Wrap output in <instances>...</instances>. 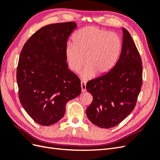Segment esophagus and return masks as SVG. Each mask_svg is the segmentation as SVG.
<instances>
[{
	"label": "esophagus",
	"mask_w": 160,
	"mask_h": 160,
	"mask_svg": "<svg viewBox=\"0 0 160 160\" xmlns=\"http://www.w3.org/2000/svg\"><path fill=\"white\" fill-rule=\"evenodd\" d=\"M81 86L82 92H85L86 91V82H85L83 81H81Z\"/></svg>",
	"instance_id": "34e87169"
}]
</instances>
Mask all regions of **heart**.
<instances>
[{
  "label": "heart",
  "instance_id": "b5f03b06",
  "mask_svg": "<svg viewBox=\"0 0 160 160\" xmlns=\"http://www.w3.org/2000/svg\"><path fill=\"white\" fill-rule=\"evenodd\" d=\"M73 44L65 47V57L69 68L81 71L82 78L88 79L109 72L117 62L122 49V38L117 33L95 27H87L75 32Z\"/></svg>",
  "mask_w": 160,
  "mask_h": 160
}]
</instances>
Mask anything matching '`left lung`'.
<instances>
[{"mask_svg": "<svg viewBox=\"0 0 160 160\" xmlns=\"http://www.w3.org/2000/svg\"><path fill=\"white\" fill-rule=\"evenodd\" d=\"M120 57L112 69L87 83L93 101L86 110L91 122L108 129L120 123L133 110L142 84V63L129 32L122 28Z\"/></svg>", "mask_w": 160, "mask_h": 160, "instance_id": "1", "label": "left lung"}]
</instances>
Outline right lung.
Wrapping results in <instances>:
<instances>
[{
    "instance_id": "1",
    "label": "right lung",
    "mask_w": 160,
    "mask_h": 160,
    "mask_svg": "<svg viewBox=\"0 0 160 160\" xmlns=\"http://www.w3.org/2000/svg\"><path fill=\"white\" fill-rule=\"evenodd\" d=\"M75 22L48 25L30 37L20 54L17 70L22 108L44 126L63 117L65 105L81 93V81L68 69L65 47Z\"/></svg>"
}]
</instances>
